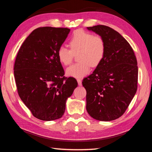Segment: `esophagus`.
<instances>
[{"label":"esophagus","instance_id":"1","mask_svg":"<svg viewBox=\"0 0 152 152\" xmlns=\"http://www.w3.org/2000/svg\"><path fill=\"white\" fill-rule=\"evenodd\" d=\"M77 82H78V86H82V80L80 79H77Z\"/></svg>","mask_w":152,"mask_h":152}]
</instances>
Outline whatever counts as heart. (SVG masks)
I'll return each mask as SVG.
<instances>
[{"label":"heart","mask_w":152,"mask_h":152,"mask_svg":"<svg viewBox=\"0 0 152 152\" xmlns=\"http://www.w3.org/2000/svg\"><path fill=\"white\" fill-rule=\"evenodd\" d=\"M70 50L64 46H60L58 58L62 64L68 66L72 62L74 54L77 55L79 62L68 67L66 75L80 78L90 72V67H97L104 57L106 45L100 36H94L84 30H77L69 41Z\"/></svg>","instance_id":"obj_1"}]
</instances>
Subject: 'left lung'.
Wrapping results in <instances>:
<instances>
[{
  "label": "left lung",
  "instance_id": "1",
  "mask_svg": "<svg viewBox=\"0 0 152 152\" xmlns=\"http://www.w3.org/2000/svg\"><path fill=\"white\" fill-rule=\"evenodd\" d=\"M103 38L102 61L82 85L86 90V110L99 121H112L124 114L137 91L138 68L134 52L119 32L109 26L87 27Z\"/></svg>",
  "mask_w": 152,
  "mask_h": 152
}]
</instances>
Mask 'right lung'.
I'll return each instance as SVG.
<instances>
[{
  "mask_svg": "<svg viewBox=\"0 0 152 152\" xmlns=\"http://www.w3.org/2000/svg\"><path fill=\"white\" fill-rule=\"evenodd\" d=\"M70 29L40 27L26 38L16 56L14 74L22 101L38 119L61 118L66 102L78 86L75 78H66L57 52Z\"/></svg>",
  "mask_w": 152,
  "mask_h": 152,
  "instance_id": "add662e5",
  "label": "right lung"
}]
</instances>
